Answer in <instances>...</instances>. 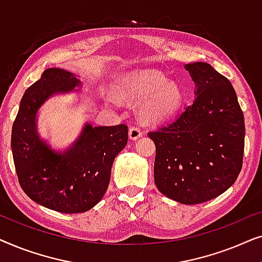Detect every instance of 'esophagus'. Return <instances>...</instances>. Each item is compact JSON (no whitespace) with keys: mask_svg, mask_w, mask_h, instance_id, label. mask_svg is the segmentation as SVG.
Wrapping results in <instances>:
<instances>
[{"mask_svg":"<svg viewBox=\"0 0 262 262\" xmlns=\"http://www.w3.org/2000/svg\"><path fill=\"white\" fill-rule=\"evenodd\" d=\"M142 135L143 131L139 126H131L130 130H128V137H130V139H138L139 137H142Z\"/></svg>","mask_w":262,"mask_h":262,"instance_id":"34e87169","label":"esophagus"}]
</instances>
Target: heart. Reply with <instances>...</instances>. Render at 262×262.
I'll use <instances>...</instances> for the list:
<instances>
[{"mask_svg": "<svg viewBox=\"0 0 262 262\" xmlns=\"http://www.w3.org/2000/svg\"><path fill=\"white\" fill-rule=\"evenodd\" d=\"M121 92L131 98H144L142 113L151 121H161L174 116L184 102L182 89L154 70L128 74L121 84Z\"/></svg>", "mask_w": 262, "mask_h": 262, "instance_id": "b5f03b06", "label": "heart"}]
</instances>
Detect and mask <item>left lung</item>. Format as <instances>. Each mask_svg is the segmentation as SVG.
<instances>
[{
    "label": "left lung",
    "instance_id": "8db88e82",
    "mask_svg": "<svg viewBox=\"0 0 262 262\" xmlns=\"http://www.w3.org/2000/svg\"><path fill=\"white\" fill-rule=\"evenodd\" d=\"M195 99L180 116L148 136L156 146L154 179L159 191L186 205L224 193L242 169L245 118L227 77L210 64L186 66Z\"/></svg>",
    "mask_w": 262,
    "mask_h": 262
}]
</instances>
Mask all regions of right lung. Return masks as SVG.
<instances>
[{"label":"right lung","mask_w":262,"mask_h":262,"mask_svg":"<svg viewBox=\"0 0 262 262\" xmlns=\"http://www.w3.org/2000/svg\"><path fill=\"white\" fill-rule=\"evenodd\" d=\"M80 81L66 70L50 68L27 88L12 128L13 160L19 184L35 203L62 213H81L102 199L111 168L127 143V125H85L73 148L52 151L39 139L35 114L56 93L69 92Z\"/></svg>","instance_id":"add662e5"}]
</instances>
